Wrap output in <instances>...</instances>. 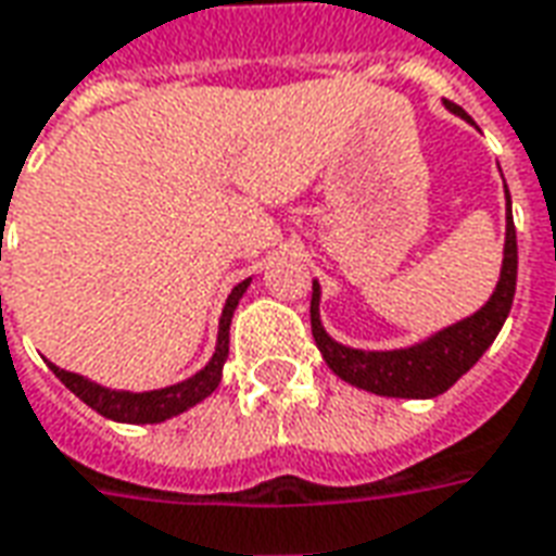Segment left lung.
<instances>
[{"label":"left lung","mask_w":556,"mask_h":556,"mask_svg":"<svg viewBox=\"0 0 556 556\" xmlns=\"http://www.w3.org/2000/svg\"><path fill=\"white\" fill-rule=\"evenodd\" d=\"M445 108L452 114L469 119L460 104L445 102ZM506 201V247H503V267H500V282H496L494 294L488 298V304L481 306L479 313L460 318L457 325L442 328L421 343L391 349V352H364V349L337 343L321 328V318H318L321 289H318V282H313V301H309L313 340H316L321 358L328 361V367L343 382L372 391L379 397H437L442 391H448L488 352V345L494 343L508 309H511L515 282H518V240H515L508 189Z\"/></svg>","instance_id":"1"}]
</instances>
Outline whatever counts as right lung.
Segmentation results:
<instances>
[{
  "label": "right lung",
  "instance_id": "obj_1",
  "mask_svg": "<svg viewBox=\"0 0 556 556\" xmlns=\"http://www.w3.org/2000/svg\"><path fill=\"white\" fill-rule=\"evenodd\" d=\"M247 286H250V279L238 282L231 289V294H228V301H225L223 318H219V337H216V352L207 361V367L184 379V382H177V386L159 388V391H116V388H104L99 382H92L87 376L60 370L56 364H50V370L56 372V379H60L62 386L68 388V391H75L87 406H92L96 413L111 418V421H123V425H159V421H168L174 415L192 409L204 397H211L216 386H219L223 364L228 358V328H231V316H235L238 301L243 298Z\"/></svg>",
  "mask_w": 556,
  "mask_h": 556
}]
</instances>
